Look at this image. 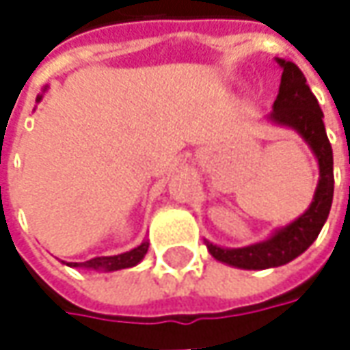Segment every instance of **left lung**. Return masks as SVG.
<instances>
[{
    "label": "left lung",
    "instance_id": "1",
    "mask_svg": "<svg viewBox=\"0 0 350 350\" xmlns=\"http://www.w3.org/2000/svg\"><path fill=\"white\" fill-rule=\"evenodd\" d=\"M276 64L282 68V77H280L276 101L273 105V113L267 118L278 126H286L302 136V140L316 155L319 181L312 204L302 216L275 230V234H271V237L262 239L259 243L245 247H220L204 239L210 255L216 261L245 271H262V269L280 267L302 255L316 241L329 216L331 202H333V183H335L333 150L323 124V113L317 105L316 95L306 83V77L300 72V68L294 62L282 60V58H276Z\"/></svg>",
    "mask_w": 350,
    "mask_h": 350
}]
</instances>
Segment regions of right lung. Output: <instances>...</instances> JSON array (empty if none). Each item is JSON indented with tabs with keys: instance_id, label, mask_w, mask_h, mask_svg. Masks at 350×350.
<instances>
[{
	"instance_id": "right-lung-1",
	"label": "right lung",
	"mask_w": 350,
	"mask_h": 350,
	"mask_svg": "<svg viewBox=\"0 0 350 350\" xmlns=\"http://www.w3.org/2000/svg\"><path fill=\"white\" fill-rule=\"evenodd\" d=\"M48 88H44L46 91ZM42 91V93H44ZM42 95L36 97V101L40 103ZM150 247V241L144 239L138 247L130 249L126 253H120V255H111V257H93L85 262H66L68 267H83V269H91V271H105V273H111V271H120V269H130V267H136L138 262L146 257Z\"/></svg>"
}]
</instances>
